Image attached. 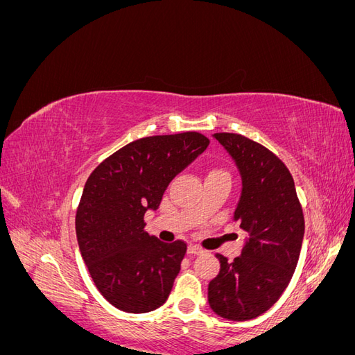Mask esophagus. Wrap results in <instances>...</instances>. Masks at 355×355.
I'll list each match as a JSON object with an SVG mask.
<instances>
[{
	"instance_id": "1",
	"label": "esophagus",
	"mask_w": 355,
	"mask_h": 355,
	"mask_svg": "<svg viewBox=\"0 0 355 355\" xmlns=\"http://www.w3.org/2000/svg\"><path fill=\"white\" fill-rule=\"evenodd\" d=\"M188 253H189V254H201V253H202V249H200L198 245L191 244V245L188 247Z\"/></svg>"
}]
</instances>
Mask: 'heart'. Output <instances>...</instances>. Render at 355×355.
<instances>
[{"label": "heart", "instance_id": "b5f03b06", "mask_svg": "<svg viewBox=\"0 0 355 355\" xmlns=\"http://www.w3.org/2000/svg\"><path fill=\"white\" fill-rule=\"evenodd\" d=\"M211 173H225V171H220V170H213Z\"/></svg>", "mask_w": 355, "mask_h": 355}]
</instances>
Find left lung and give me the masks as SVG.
Returning <instances> with one entry per match:
<instances>
[{"label": "left lung", "instance_id": "left-lung-1", "mask_svg": "<svg viewBox=\"0 0 355 355\" xmlns=\"http://www.w3.org/2000/svg\"><path fill=\"white\" fill-rule=\"evenodd\" d=\"M241 176L234 220L249 234L232 262L216 254L220 271L209 283V305L222 318L245 321L270 309L299 261L305 220L295 182L270 149L235 133H214Z\"/></svg>", "mask_w": 355, "mask_h": 355}]
</instances>
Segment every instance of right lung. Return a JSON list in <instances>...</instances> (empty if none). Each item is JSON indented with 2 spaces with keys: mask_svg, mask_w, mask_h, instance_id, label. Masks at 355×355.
Here are the masks:
<instances>
[{
  "mask_svg": "<svg viewBox=\"0 0 355 355\" xmlns=\"http://www.w3.org/2000/svg\"><path fill=\"white\" fill-rule=\"evenodd\" d=\"M209 144L197 132L137 139L85 182L75 216L80 252L102 296L124 313H149L167 300L187 243L149 235L144 216Z\"/></svg>",
  "mask_w": 355,
  "mask_h": 355,
  "instance_id": "obj_1",
  "label": "right lung"
}]
</instances>
